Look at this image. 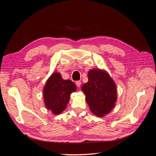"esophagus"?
<instances>
[{
	"label": "esophagus",
	"mask_w": 156,
	"mask_h": 156,
	"mask_svg": "<svg viewBox=\"0 0 156 156\" xmlns=\"http://www.w3.org/2000/svg\"><path fill=\"white\" fill-rule=\"evenodd\" d=\"M75 84H76V86L77 87H81V82L80 81H77L75 82Z\"/></svg>",
	"instance_id": "esophagus-1"
}]
</instances>
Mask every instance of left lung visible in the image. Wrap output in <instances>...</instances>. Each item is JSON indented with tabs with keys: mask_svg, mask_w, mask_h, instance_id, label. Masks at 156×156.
<instances>
[{
	"mask_svg": "<svg viewBox=\"0 0 156 156\" xmlns=\"http://www.w3.org/2000/svg\"><path fill=\"white\" fill-rule=\"evenodd\" d=\"M88 81L82 86L90 109L98 116L109 113L117 100L115 82L105 71L90 69L88 73Z\"/></svg>",
	"mask_w": 156,
	"mask_h": 156,
	"instance_id": "obj_1",
	"label": "left lung"
}]
</instances>
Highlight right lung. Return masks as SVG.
Segmentation results:
<instances>
[{
  "instance_id": "obj_1",
  "label": "right lung",
  "mask_w": 156,
  "mask_h": 156,
  "mask_svg": "<svg viewBox=\"0 0 156 156\" xmlns=\"http://www.w3.org/2000/svg\"><path fill=\"white\" fill-rule=\"evenodd\" d=\"M77 87L71 80H64L59 73L51 75L44 88V99L46 108L54 115H59L66 108L70 94Z\"/></svg>"
}]
</instances>
